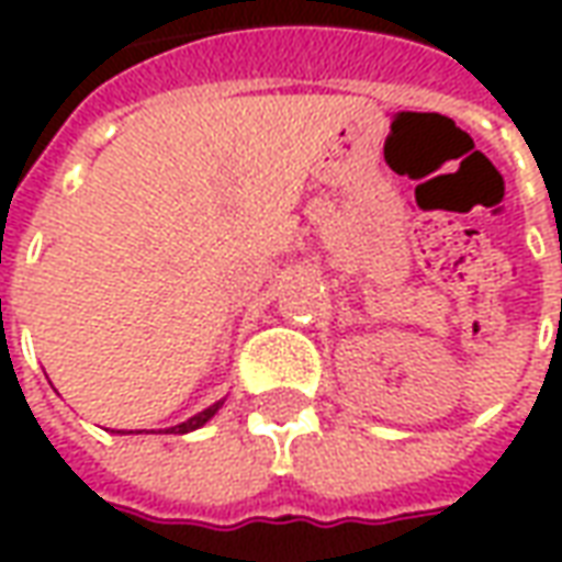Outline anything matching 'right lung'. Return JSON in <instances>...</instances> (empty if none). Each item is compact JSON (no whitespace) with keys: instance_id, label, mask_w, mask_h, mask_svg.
<instances>
[{"instance_id":"add662e5","label":"right lung","mask_w":562,"mask_h":562,"mask_svg":"<svg viewBox=\"0 0 562 562\" xmlns=\"http://www.w3.org/2000/svg\"><path fill=\"white\" fill-rule=\"evenodd\" d=\"M220 406H222V401H220V403H213V406H207V409H204V413L192 415V418H189V422L177 424V427H171V430H165V434H189V430H195V427H201V424L210 422V418H213V415L220 413Z\"/></svg>"}]
</instances>
